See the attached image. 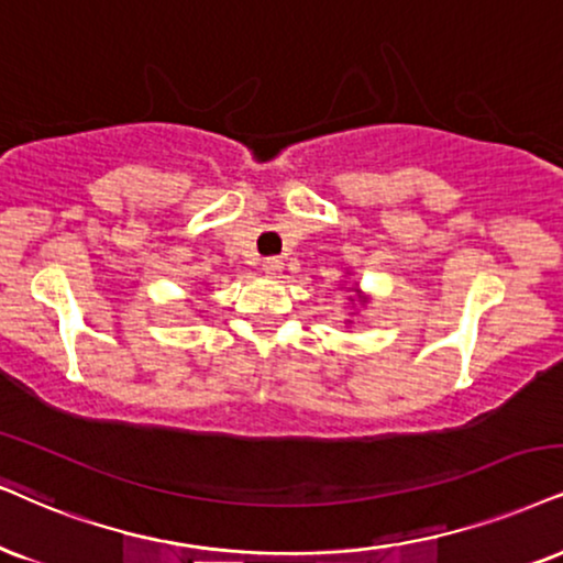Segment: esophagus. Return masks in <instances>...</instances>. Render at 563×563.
<instances>
[{
	"mask_svg": "<svg viewBox=\"0 0 563 563\" xmlns=\"http://www.w3.org/2000/svg\"><path fill=\"white\" fill-rule=\"evenodd\" d=\"M282 268H284V263L279 258H266V261H263V274H266V276H279Z\"/></svg>",
	"mask_w": 563,
	"mask_h": 563,
	"instance_id": "esophagus-1",
	"label": "esophagus"
}]
</instances>
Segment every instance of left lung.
<instances>
[{
	"label": "left lung",
	"instance_id": "8db88e82",
	"mask_svg": "<svg viewBox=\"0 0 563 563\" xmlns=\"http://www.w3.org/2000/svg\"><path fill=\"white\" fill-rule=\"evenodd\" d=\"M360 302H367V297H365V295H360Z\"/></svg>",
	"mask_w": 563,
	"mask_h": 563
}]
</instances>
